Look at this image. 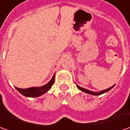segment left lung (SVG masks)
I'll return each instance as SVG.
<instances>
[{"label":"left lung","mask_w":130,"mask_h":130,"mask_svg":"<svg viewBox=\"0 0 130 130\" xmlns=\"http://www.w3.org/2000/svg\"><path fill=\"white\" fill-rule=\"evenodd\" d=\"M77 88L79 89V90H82V91H83V92H87V93H88V94H91V95H101V94L104 93V92H108V90H110L111 88H113V87H114V85H113L112 87H109V88H108V89H106V90H102V91H101V92H92V91H90V90H86V89H85V88H83V87H79V85H77Z\"/></svg>","instance_id":"left-lung-1"}]
</instances>
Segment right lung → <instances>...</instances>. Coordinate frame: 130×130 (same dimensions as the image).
<instances>
[{
    "instance_id": "right-lung-1",
    "label": "right lung",
    "mask_w": 130,
    "mask_h": 130,
    "mask_svg": "<svg viewBox=\"0 0 130 130\" xmlns=\"http://www.w3.org/2000/svg\"><path fill=\"white\" fill-rule=\"evenodd\" d=\"M54 80H55V74L53 76L52 79H51L49 83L42 87H30L27 89H21V88L16 87V89L21 94H22L23 95L26 97H38L48 91L51 88L53 84L54 83Z\"/></svg>"
}]
</instances>
